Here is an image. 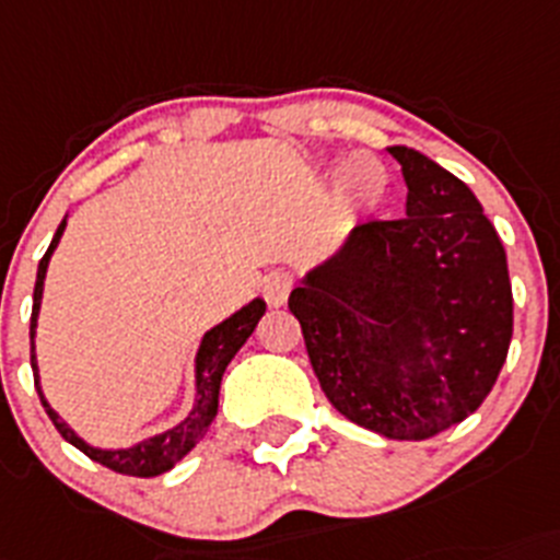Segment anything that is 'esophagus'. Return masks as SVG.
<instances>
[{"instance_id":"34e87169","label":"esophagus","mask_w":560,"mask_h":560,"mask_svg":"<svg viewBox=\"0 0 560 560\" xmlns=\"http://www.w3.org/2000/svg\"><path fill=\"white\" fill-rule=\"evenodd\" d=\"M292 284H295V279H292V273H287V270H273V273L265 276L262 292L265 298H268V304L284 306L287 298H290L292 292Z\"/></svg>"}]
</instances>
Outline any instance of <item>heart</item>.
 <instances>
[{
    "instance_id": "obj_1",
    "label": "heart",
    "mask_w": 560,
    "mask_h": 560,
    "mask_svg": "<svg viewBox=\"0 0 560 560\" xmlns=\"http://www.w3.org/2000/svg\"><path fill=\"white\" fill-rule=\"evenodd\" d=\"M345 185H348L351 192H357V196L375 198L381 192V187H384V171L370 156H353L345 165Z\"/></svg>"
}]
</instances>
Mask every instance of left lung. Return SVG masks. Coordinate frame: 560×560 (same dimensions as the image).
<instances>
[{
    "instance_id": "1",
    "label": "left lung",
    "mask_w": 560,
    "mask_h": 560,
    "mask_svg": "<svg viewBox=\"0 0 560 560\" xmlns=\"http://www.w3.org/2000/svg\"><path fill=\"white\" fill-rule=\"evenodd\" d=\"M406 218L364 221L290 292L334 409L386 439L436 436L486 400L514 331L505 248L467 185L406 145Z\"/></svg>"
}]
</instances>
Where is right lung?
I'll use <instances>...</instances> for the list:
<instances>
[{
  "mask_svg": "<svg viewBox=\"0 0 560 560\" xmlns=\"http://www.w3.org/2000/svg\"><path fill=\"white\" fill-rule=\"evenodd\" d=\"M62 229L66 221L57 226L55 237H51L49 250L44 254L38 265V279H35V292H33V320H30V342H33V353H30V362H33L35 373V389L40 395V404H44L46 415L55 422V428L60 431V436L66 442L77 447V451L85 453L93 462L104 464L113 472L121 475H135V478H154V475L168 472L176 462L187 456L192 447L203 439V433L209 431L212 420L218 415V392H221V378L226 373V364L232 362L234 353L245 345V339L254 334L256 323L265 315V301L262 298H254L248 306H243L240 312H234L229 320H223L221 326L209 328L201 339V348L196 353V406H192L190 415L179 422V425L168 428L165 433H156V436L143 439L138 445L127 447V451H102V447H91L85 439L77 436L66 422L57 417V411L46 404L44 392L38 384V362H35V326H38V310H40V295H44V279L46 268H49V256L57 248L62 237Z\"/></svg>",
  "mask_w": 560,
  "mask_h": 560,
  "instance_id": "add662e5",
  "label": "right lung"
}]
</instances>
